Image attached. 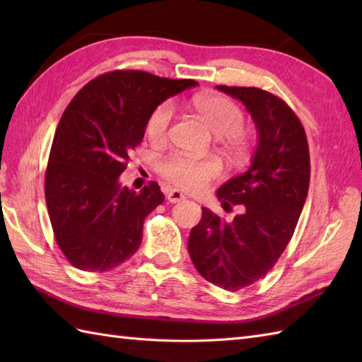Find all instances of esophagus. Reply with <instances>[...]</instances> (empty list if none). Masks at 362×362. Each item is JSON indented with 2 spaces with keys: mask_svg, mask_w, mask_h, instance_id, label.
<instances>
[{
  "mask_svg": "<svg viewBox=\"0 0 362 362\" xmlns=\"http://www.w3.org/2000/svg\"><path fill=\"white\" fill-rule=\"evenodd\" d=\"M166 199H168V202L177 204V202H182L183 199H185V196H183L179 189H169L166 193Z\"/></svg>",
  "mask_w": 362,
  "mask_h": 362,
  "instance_id": "1",
  "label": "esophagus"
}]
</instances>
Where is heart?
<instances>
[{"label": "heart", "instance_id": "b5f03b06", "mask_svg": "<svg viewBox=\"0 0 362 362\" xmlns=\"http://www.w3.org/2000/svg\"><path fill=\"white\" fill-rule=\"evenodd\" d=\"M194 109L199 117L218 138H228V153L235 163L244 160V140L241 130L244 115L240 107L230 99L218 95H201L194 98ZM175 117L173 101L160 103L149 115L146 122V135L153 144H165ZM160 174L175 185L187 191L205 189L221 175V165L216 160H194L185 156H174L165 160L158 168Z\"/></svg>", "mask_w": 362, "mask_h": 362}]
</instances>
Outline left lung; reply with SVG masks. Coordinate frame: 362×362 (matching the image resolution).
<instances>
[{
    "instance_id": "left-lung-1",
    "label": "left lung",
    "mask_w": 362,
    "mask_h": 362,
    "mask_svg": "<svg viewBox=\"0 0 362 362\" xmlns=\"http://www.w3.org/2000/svg\"><path fill=\"white\" fill-rule=\"evenodd\" d=\"M216 88L244 104L258 141L247 171L216 191L224 209L243 205V213L227 222L202 209L188 252L205 280L238 291L271 271L291 241L308 196L310 151L302 122L280 98L255 87Z\"/></svg>"
}]
</instances>
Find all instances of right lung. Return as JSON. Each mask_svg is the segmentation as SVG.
<instances>
[{
    "label": "right lung",
    "mask_w": 362,
    "mask_h": 362,
    "mask_svg": "<svg viewBox=\"0 0 362 362\" xmlns=\"http://www.w3.org/2000/svg\"><path fill=\"white\" fill-rule=\"evenodd\" d=\"M191 79L112 71L88 82L68 104L54 135L45 179L51 226L68 261L104 272L140 247L146 216L165 201L157 182L140 193L121 187L130 152L151 112Z\"/></svg>",
    "instance_id": "right-lung-1"
}]
</instances>
